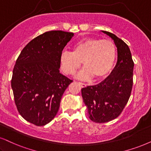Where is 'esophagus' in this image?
<instances>
[{
  "instance_id": "obj_1",
  "label": "esophagus",
  "mask_w": 151,
  "mask_h": 151,
  "mask_svg": "<svg viewBox=\"0 0 151 151\" xmlns=\"http://www.w3.org/2000/svg\"><path fill=\"white\" fill-rule=\"evenodd\" d=\"M79 84L81 86L82 88L86 87V83H82V82H79Z\"/></svg>"
}]
</instances>
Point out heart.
<instances>
[{"label":"heart","instance_id":"b5f03b06","mask_svg":"<svg viewBox=\"0 0 151 151\" xmlns=\"http://www.w3.org/2000/svg\"><path fill=\"white\" fill-rule=\"evenodd\" d=\"M116 54L117 50L113 41L86 38L76 43L72 52L63 51L60 53V68L65 74L72 75L83 62L85 68L79 74V77L88 79L93 76L95 79H102L113 68Z\"/></svg>","mask_w":151,"mask_h":151}]
</instances>
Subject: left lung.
<instances>
[{
    "mask_svg": "<svg viewBox=\"0 0 151 151\" xmlns=\"http://www.w3.org/2000/svg\"><path fill=\"white\" fill-rule=\"evenodd\" d=\"M102 32L114 40L118 50L117 63L104 81L81 89L88 117L98 123L112 121L123 112L131 95L134 70V61L127 44L113 33Z\"/></svg>",
    "mask_w": 151,
    "mask_h": 151,
    "instance_id": "8db88e82",
    "label": "left lung"
}]
</instances>
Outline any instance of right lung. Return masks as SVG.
I'll return each mask as SVG.
<instances>
[{
  "instance_id": "add662e5",
  "label": "right lung",
  "mask_w": 151,
  "mask_h": 151,
  "mask_svg": "<svg viewBox=\"0 0 151 151\" xmlns=\"http://www.w3.org/2000/svg\"><path fill=\"white\" fill-rule=\"evenodd\" d=\"M73 33L45 32L28 42L17 59L11 86L25 120L43 126L54 118L72 80L60 73V56Z\"/></svg>"
}]
</instances>
